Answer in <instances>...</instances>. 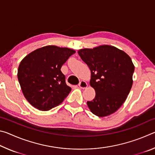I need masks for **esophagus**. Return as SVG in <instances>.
Instances as JSON below:
<instances>
[{"instance_id": "1", "label": "esophagus", "mask_w": 155, "mask_h": 155, "mask_svg": "<svg viewBox=\"0 0 155 155\" xmlns=\"http://www.w3.org/2000/svg\"><path fill=\"white\" fill-rule=\"evenodd\" d=\"M78 86L81 89H85L88 87V84L85 81H81L79 84H78Z\"/></svg>"}]
</instances>
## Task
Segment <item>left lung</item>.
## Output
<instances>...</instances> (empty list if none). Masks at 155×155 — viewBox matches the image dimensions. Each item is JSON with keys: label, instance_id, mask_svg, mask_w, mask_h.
Returning <instances> with one entry per match:
<instances>
[{"label": "left lung", "instance_id": "8db88e82", "mask_svg": "<svg viewBox=\"0 0 155 155\" xmlns=\"http://www.w3.org/2000/svg\"><path fill=\"white\" fill-rule=\"evenodd\" d=\"M91 71L90 84L96 91L87 106L94 115L104 117L118 110L133 85L135 70L130 57L122 50L110 45L78 51Z\"/></svg>", "mask_w": 155, "mask_h": 155}]
</instances>
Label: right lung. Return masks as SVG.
<instances>
[{"mask_svg": "<svg viewBox=\"0 0 155 155\" xmlns=\"http://www.w3.org/2000/svg\"><path fill=\"white\" fill-rule=\"evenodd\" d=\"M74 50L46 46L27 54L18 66V79L25 98L40 111L58 106L71 87L65 83L61 68Z\"/></svg>", "mask_w": 155, "mask_h": 155, "instance_id": "1", "label": "right lung"}]
</instances>
